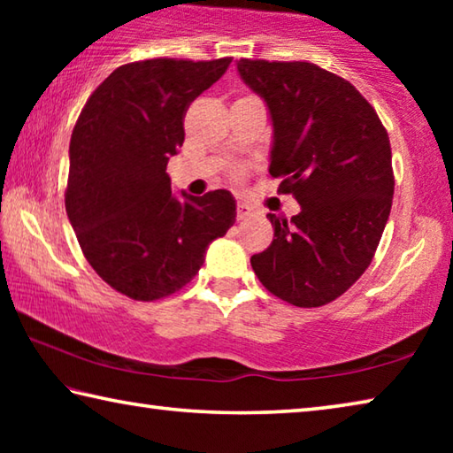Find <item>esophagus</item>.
<instances>
[{
	"instance_id": "34e87169",
	"label": "esophagus",
	"mask_w": 453,
	"mask_h": 453,
	"mask_svg": "<svg viewBox=\"0 0 453 453\" xmlns=\"http://www.w3.org/2000/svg\"><path fill=\"white\" fill-rule=\"evenodd\" d=\"M251 213H254V210H251L248 203H243V202L237 203V219H245V218H250Z\"/></svg>"
}]
</instances>
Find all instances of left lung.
<instances>
[{
	"mask_svg": "<svg viewBox=\"0 0 453 453\" xmlns=\"http://www.w3.org/2000/svg\"><path fill=\"white\" fill-rule=\"evenodd\" d=\"M273 126L270 173L302 211L267 213L273 242L251 256L257 280L297 308L334 302L378 250L394 197L392 148L367 99L308 61H237Z\"/></svg>",
	"mask_w": 453,
	"mask_h": 453,
	"instance_id": "8db88e82",
	"label": "left lung"
}]
</instances>
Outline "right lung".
Returning <instances> with one entry per match:
<instances>
[{
    "label": "right lung",
    "mask_w": 453,
    "mask_h": 453,
    "mask_svg": "<svg viewBox=\"0 0 453 453\" xmlns=\"http://www.w3.org/2000/svg\"><path fill=\"white\" fill-rule=\"evenodd\" d=\"M232 58L145 59L105 78L70 142L65 211L83 256L113 289L137 302L180 291L203 265L210 243L235 221L227 189L183 199L167 162L181 148L189 104Z\"/></svg>",
    "instance_id": "1"
}]
</instances>
